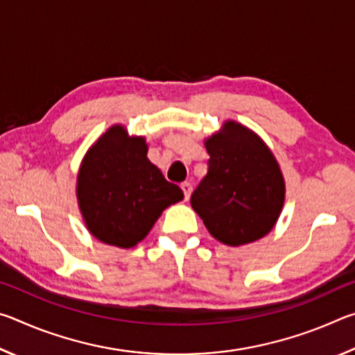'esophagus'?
Segmentation results:
<instances>
[{
    "instance_id": "1",
    "label": "esophagus",
    "mask_w": 355,
    "mask_h": 355,
    "mask_svg": "<svg viewBox=\"0 0 355 355\" xmlns=\"http://www.w3.org/2000/svg\"><path fill=\"white\" fill-rule=\"evenodd\" d=\"M182 189H183L184 199L188 200V199H189V196H191V192H192V184H191L189 182H184V183H182Z\"/></svg>"
}]
</instances>
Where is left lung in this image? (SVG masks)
<instances>
[{
  "label": "left lung",
  "instance_id": "1",
  "mask_svg": "<svg viewBox=\"0 0 355 355\" xmlns=\"http://www.w3.org/2000/svg\"><path fill=\"white\" fill-rule=\"evenodd\" d=\"M205 148L208 173L192 192V209L232 248L266 236L285 203V178L271 148L235 120L207 137Z\"/></svg>",
  "mask_w": 355,
  "mask_h": 355
}]
</instances>
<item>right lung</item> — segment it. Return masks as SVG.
Returning a JSON list of instances; mask_svg holds the SVG:
<instances>
[{"label": "right lung", "mask_w": 355, "mask_h": 355, "mask_svg": "<svg viewBox=\"0 0 355 355\" xmlns=\"http://www.w3.org/2000/svg\"><path fill=\"white\" fill-rule=\"evenodd\" d=\"M144 136L112 125L84 155L76 177V199L84 224L98 241L135 248L183 191L167 182L147 158Z\"/></svg>", "instance_id": "right-lung-1"}]
</instances>
